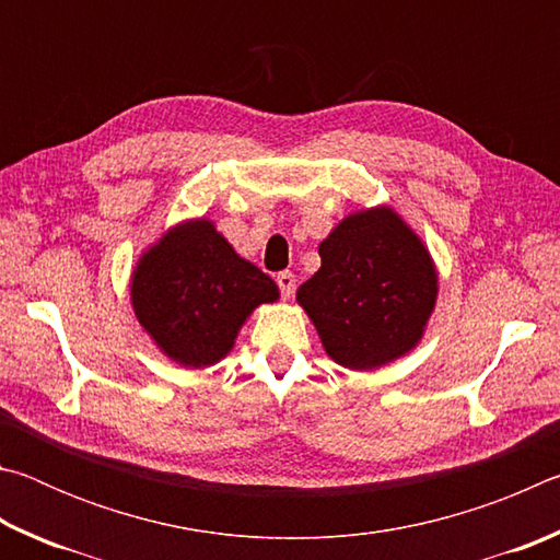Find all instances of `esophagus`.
<instances>
[{"mask_svg":"<svg viewBox=\"0 0 560 560\" xmlns=\"http://www.w3.org/2000/svg\"><path fill=\"white\" fill-rule=\"evenodd\" d=\"M277 283H279V289H281V296L283 299H291L293 287H296V277H293L291 271H281L279 277H277Z\"/></svg>","mask_w":560,"mask_h":560,"instance_id":"esophagus-1","label":"esophagus"}]
</instances>
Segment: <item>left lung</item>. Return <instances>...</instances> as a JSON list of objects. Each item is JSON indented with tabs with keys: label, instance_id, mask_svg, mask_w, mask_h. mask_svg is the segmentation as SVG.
Here are the masks:
<instances>
[{
	"label": "left lung",
	"instance_id": "8db88e82",
	"mask_svg": "<svg viewBox=\"0 0 560 560\" xmlns=\"http://www.w3.org/2000/svg\"><path fill=\"white\" fill-rule=\"evenodd\" d=\"M320 269L296 291L324 350L348 371H375L420 346L440 273L390 205L355 210L318 244Z\"/></svg>",
	"mask_w": 560,
	"mask_h": 560
}]
</instances>
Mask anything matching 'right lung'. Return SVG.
Masks as SVG:
<instances>
[{"label": "right lung", "instance_id": "obj_1", "mask_svg": "<svg viewBox=\"0 0 560 560\" xmlns=\"http://www.w3.org/2000/svg\"><path fill=\"white\" fill-rule=\"evenodd\" d=\"M277 301V283L240 257L207 217L170 226L130 273L140 328L160 353L192 371L230 355L254 308Z\"/></svg>", "mask_w": 560, "mask_h": 560}]
</instances>
